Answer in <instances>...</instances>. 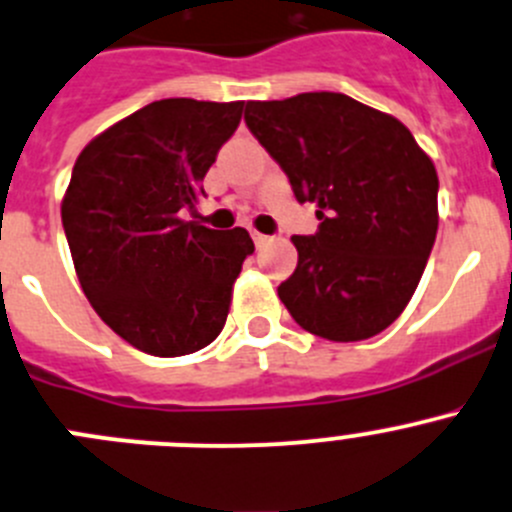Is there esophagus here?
<instances>
[{
  "mask_svg": "<svg viewBox=\"0 0 512 512\" xmlns=\"http://www.w3.org/2000/svg\"><path fill=\"white\" fill-rule=\"evenodd\" d=\"M250 235H252V240H255V245H257V247H262V245H265L267 240H270V237H267V235H262V232H257V230H252Z\"/></svg>",
  "mask_w": 512,
  "mask_h": 512,
  "instance_id": "esophagus-1",
  "label": "esophagus"
}]
</instances>
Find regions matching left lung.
<instances>
[{
	"label": "left lung",
	"mask_w": 512,
	"mask_h": 512,
	"mask_svg": "<svg viewBox=\"0 0 512 512\" xmlns=\"http://www.w3.org/2000/svg\"><path fill=\"white\" fill-rule=\"evenodd\" d=\"M245 122L315 202V235L277 295L302 330L357 342L393 325L438 235V172L400 119L340 92L247 102Z\"/></svg>",
	"instance_id": "left-lung-1"
}]
</instances>
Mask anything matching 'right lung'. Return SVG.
Wrapping results in <instances>:
<instances>
[{
    "label": "right lung",
    "instance_id": "1",
    "mask_svg": "<svg viewBox=\"0 0 512 512\" xmlns=\"http://www.w3.org/2000/svg\"><path fill=\"white\" fill-rule=\"evenodd\" d=\"M245 102L160 99L94 137L74 162L62 225L97 315L137 350L180 357L222 332L250 232L182 220Z\"/></svg>",
    "mask_w": 512,
    "mask_h": 512
}]
</instances>
